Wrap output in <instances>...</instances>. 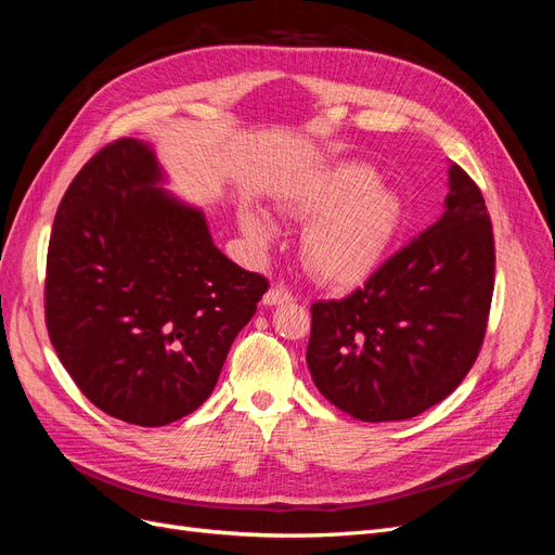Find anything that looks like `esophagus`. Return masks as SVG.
<instances>
[{"mask_svg":"<svg viewBox=\"0 0 555 555\" xmlns=\"http://www.w3.org/2000/svg\"><path fill=\"white\" fill-rule=\"evenodd\" d=\"M289 300H294V294H292V292L282 289V287H273V289L266 292L261 304H263V306H280V304H289Z\"/></svg>","mask_w":555,"mask_h":555,"instance_id":"34e87169","label":"esophagus"}]
</instances>
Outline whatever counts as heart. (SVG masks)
<instances>
[{
	"mask_svg": "<svg viewBox=\"0 0 555 555\" xmlns=\"http://www.w3.org/2000/svg\"><path fill=\"white\" fill-rule=\"evenodd\" d=\"M282 208L300 222L308 271L333 287H349L371 275L389 251L402 222L400 196L377 182L373 166L340 162L296 188ZM247 241L266 249L275 241V224L257 208L238 215Z\"/></svg>",
	"mask_w": 555,
	"mask_h": 555,
	"instance_id": "1",
	"label": "heart"
}]
</instances>
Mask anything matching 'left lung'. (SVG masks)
I'll use <instances>...</instances> for the list:
<instances>
[{
  "mask_svg": "<svg viewBox=\"0 0 555 555\" xmlns=\"http://www.w3.org/2000/svg\"><path fill=\"white\" fill-rule=\"evenodd\" d=\"M495 275L483 196L449 164L444 212L343 300L312 304V382L361 422H402L438 405L473 367Z\"/></svg>",
  "mask_w": 555,
  "mask_h": 555,
  "instance_id": "1",
  "label": "left lung"
}]
</instances>
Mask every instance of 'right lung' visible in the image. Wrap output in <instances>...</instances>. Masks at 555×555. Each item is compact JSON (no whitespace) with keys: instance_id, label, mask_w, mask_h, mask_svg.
<instances>
[{"instance_id":"obj_1","label":"right lung","mask_w":555,"mask_h":555,"mask_svg":"<svg viewBox=\"0 0 555 555\" xmlns=\"http://www.w3.org/2000/svg\"><path fill=\"white\" fill-rule=\"evenodd\" d=\"M166 182L150 143L99 150L62 198L46 266V324L66 373L99 410L147 428L204 405L268 289Z\"/></svg>"}]
</instances>
